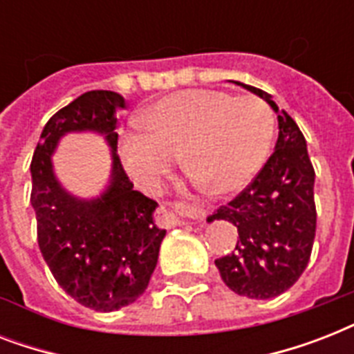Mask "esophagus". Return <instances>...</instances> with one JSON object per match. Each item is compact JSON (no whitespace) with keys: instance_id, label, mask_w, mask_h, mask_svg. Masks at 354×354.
I'll return each instance as SVG.
<instances>
[{"instance_id":"esophagus-1","label":"esophagus","mask_w":354,"mask_h":354,"mask_svg":"<svg viewBox=\"0 0 354 354\" xmlns=\"http://www.w3.org/2000/svg\"><path fill=\"white\" fill-rule=\"evenodd\" d=\"M160 213L163 215L167 222L171 224H183L185 221H193V222H204L207 213L202 207H194V205L182 204V202H176L172 204V207H165L161 205Z\"/></svg>"}]
</instances>
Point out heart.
Masks as SVG:
<instances>
[{"mask_svg": "<svg viewBox=\"0 0 354 354\" xmlns=\"http://www.w3.org/2000/svg\"><path fill=\"white\" fill-rule=\"evenodd\" d=\"M145 136L124 132L122 161L143 187H156L183 154L187 172L211 194L239 193L263 167L275 118L259 97L189 90L163 97L139 118Z\"/></svg>", "mask_w": 354, "mask_h": 354, "instance_id": "obj_1", "label": "heart"}]
</instances>
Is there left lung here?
<instances>
[{
  "mask_svg": "<svg viewBox=\"0 0 354 354\" xmlns=\"http://www.w3.org/2000/svg\"><path fill=\"white\" fill-rule=\"evenodd\" d=\"M244 86L274 108L279 121L275 150L232 202L207 221H227L239 232L235 252L216 259L222 281L239 296L270 299L305 272L316 236L314 167L296 121L268 93Z\"/></svg>",
  "mask_w": 354,
  "mask_h": 354,
  "instance_id": "8db88e82",
  "label": "left lung"
}]
</instances>
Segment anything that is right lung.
<instances>
[{
	"instance_id": "1",
	"label": "right lung",
	"mask_w": 354,
	"mask_h": 354,
	"mask_svg": "<svg viewBox=\"0 0 354 354\" xmlns=\"http://www.w3.org/2000/svg\"><path fill=\"white\" fill-rule=\"evenodd\" d=\"M124 99L93 90L58 110L30 161V204L38 246L53 277L75 301L99 313L133 303L149 286L165 230L156 226L154 200L133 189L118 156V118ZM95 129L113 147V182L101 199L79 201L52 174L50 154L64 133Z\"/></svg>"
}]
</instances>
